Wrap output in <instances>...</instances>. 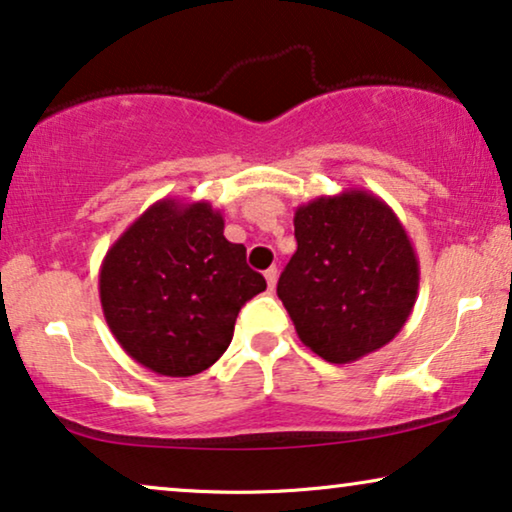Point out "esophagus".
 <instances>
[{
	"label": "esophagus",
	"mask_w": 512,
	"mask_h": 512,
	"mask_svg": "<svg viewBox=\"0 0 512 512\" xmlns=\"http://www.w3.org/2000/svg\"><path fill=\"white\" fill-rule=\"evenodd\" d=\"M265 282H268V289H270V291L275 289V284H277V268H268V270H265Z\"/></svg>",
	"instance_id": "34e87169"
}]
</instances>
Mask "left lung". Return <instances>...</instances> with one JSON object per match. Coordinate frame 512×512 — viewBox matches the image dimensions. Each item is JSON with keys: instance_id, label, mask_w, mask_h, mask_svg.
Wrapping results in <instances>:
<instances>
[{"instance_id": "obj_1", "label": "left lung", "mask_w": 512, "mask_h": 512, "mask_svg": "<svg viewBox=\"0 0 512 512\" xmlns=\"http://www.w3.org/2000/svg\"><path fill=\"white\" fill-rule=\"evenodd\" d=\"M298 249L277 296L305 347L328 363H352L387 345L408 321L419 261L387 202L363 188L300 205Z\"/></svg>"}]
</instances>
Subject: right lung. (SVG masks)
<instances>
[{
    "label": "right lung",
    "mask_w": 512,
    "mask_h": 512,
    "mask_svg": "<svg viewBox=\"0 0 512 512\" xmlns=\"http://www.w3.org/2000/svg\"><path fill=\"white\" fill-rule=\"evenodd\" d=\"M244 254L223 237V216L209 202H153L100 268L104 319L125 354L167 377L219 361L242 305L265 291Z\"/></svg>",
    "instance_id": "1"
}]
</instances>
